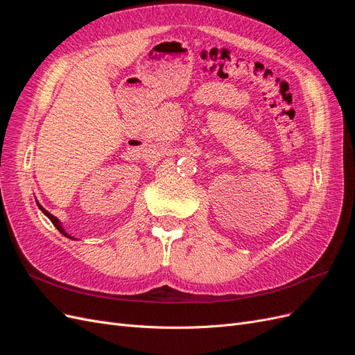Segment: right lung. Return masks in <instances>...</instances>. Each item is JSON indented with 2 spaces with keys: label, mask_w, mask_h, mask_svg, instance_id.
I'll list each match as a JSON object with an SVG mask.
<instances>
[{
  "label": "right lung",
  "mask_w": 355,
  "mask_h": 355,
  "mask_svg": "<svg viewBox=\"0 0 355 355\" xmlns=\"http://www.w3.org/2000/svg\"><path fill=\"white\" fill-rule=\"evenodd\" d=\"M38 207H40V209H41V211H42V213H44V214H46V216H47V218H49V219L51 220V223H53V225H55V227L58 228V231H59L60 234H63V235H65V237H68V239H72V240H75L73 237H71V235H69V234H68V232H67L65 230H63V227H62V225H60V220H59V219H58L56 216H53V214H51V213H49V211H47V210H46L44 207H42L40 202H38Z\"/></svg>",
  "instance_id": "obj_1"
}]
</instances>
